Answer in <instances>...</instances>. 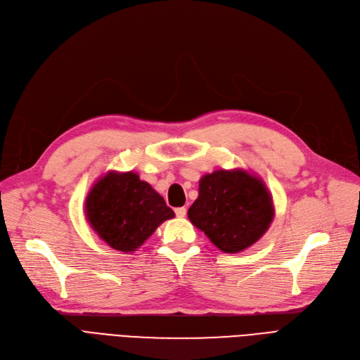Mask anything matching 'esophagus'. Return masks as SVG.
<instances>
[{
  "label": "esophagus",
  "mask_w": 360,
  "mask_h": 360,
  "mask_svg": "<svg viewBox=\"0 0 360 360\" xmlns=\"http://www.w3.org/2000/svg\"><path fill=\"white\" fill-rule=\"evenodd\" d=\"M176 215H177L179 218H184V217H186V208H184V207L176 208Z\"/></svg>",
  "instance_id": "esophagus-1"
}]
</instances>
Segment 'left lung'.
<instances>
[{"instance_id": "obj_1", "label": "left lung", "mask_w": 360, "mask_h": 360, "mask_svg": "<svg viewBox=\"0 0 360 360\" xmlns=\"http://www.w3.org/2000/svg\"><path fill=\"white\" fill-rule=\"evenodd\" d=\"M187 215L219 250L238 253L266 233L274 205L259 177L240 168L217 169L200 179L199 196Z\"/></svg>"}]
</instances>
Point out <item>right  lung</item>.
<instances>
[{
	"instance_id": "add662e5",
	"label": "right lung",
	"mask_w": 360,
	"mask_h": 360,
	"mask_svg": "<svg viewBox=\"0 0 360 360\" xmlns=\"http://www.w3.org/2000/svg\"><path fill=\"white\" fill-rule=\"evenodd\" d=\"M84 214L94 231L120 252H134L174 211L139 176L110 171L89 191Z\"/></svg>"
}]
</instances>
